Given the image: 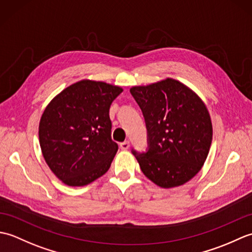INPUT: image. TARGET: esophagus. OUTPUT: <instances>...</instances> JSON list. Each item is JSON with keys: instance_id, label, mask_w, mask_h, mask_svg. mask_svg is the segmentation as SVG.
Listing matches in <instances>:
<instances>
[{"instance_id": "34e87169", "label": "esophagus", "mask_w": 252, "mask_h": 252, "mask_svg": "<svg viewBox=\"0 0 252 252\" xmlns=\"http://www.w3.org/2000/svg\"><path fill=\"white\" fill-rule=\"evenodd\" d=\"M120 148L122 149V151H126V149L130 148V142L129 141H126L120 144Z\"/></svg>"}]
</instances>
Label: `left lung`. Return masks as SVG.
<instances>
[{
    "label": "left lung",
    "mask_w": 252,
    "mask_h": 252,
    "mask_svg": "<svg viewBox=\"0 0 252 252\" xmlns=\"http://www.w3.org/2000/svg\"><path fill=\"white\" fill-rule=\"evenodd\" d=\"M130 92L148 133V151L132 152L142 172L162 189L185 184L201 170L210 151L212 123L206 104L172 78L133 87Z\"/></svg>",
    "instance_id": "8db88e82"
}]
</instances>
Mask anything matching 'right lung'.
<instances>
[{
  "label": "right lung",
  "instance_id": "1",
  "mask_svg": "<svg viewBox=\"0 0 252 252\" xmlns=\"http://www.w3.org/2000/svg\"><path fill=\"white\" fill-rule=\"evenodd\" d=\"M123 91L81 80L53 98L42 114L39 141L52 172L68 186H84L104 175L118 151L111 140L109 108Z\"/></svg>",
  "mask_w": 252,
  "mask_h": 252
}]
</instances>
